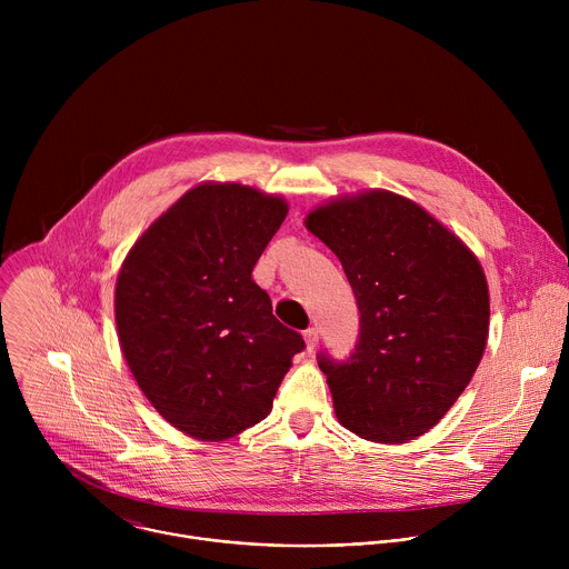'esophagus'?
<instances>
[{"label": "esophagus", "mask_w": 569, "mask_h": 569, "mask_svg": "<svg viewBox=\"0 0 569 569\" xmlns=\"http://www.w3.org/2000/svg\"><path fill=\"white\" fill-rule=\"evenodd\" d=\"M303 340H306V349L315 351L319 345V331L317 329H306L303 331Z\"/></svg>", "instance_id": "34e87169"}]
</instances>
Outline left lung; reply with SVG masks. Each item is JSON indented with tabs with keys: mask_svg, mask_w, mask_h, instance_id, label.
Masks as SVG:
<instances>
[{
	"mask_svg": "<svg viewBox=\"0 0 569 569\" xmlns=\"http://www.w3.org/2000/svg\"><path fill=\"white\" fill-rule=\"evenodd\" d=\"M306 229L340 259L360 310L351 358H317L338 421L378 443L426 435L468 387L489 338L477 257L423 207L380 189L312 209Z\"/></svg>",
	"mask_w": 569,
	"mask_h": 569,
	"instance_id": "left-lung-1",
	"label": "left lung"
}]
</instances>
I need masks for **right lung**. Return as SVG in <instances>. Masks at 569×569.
<instances>
[{
  "instance_id": "add662e5",
  "label": "right lung",
  "mask_w": 569,
  "mask_h": 569,
  "mask_svg": "<svg viewBox=\"0 0 569 569\" xmlns=\"http://www.w3.org/2000/svg\"><path fill=\"white\" fill-rule=\"evenodd\" d=\"M286 213L279 196L204 182L161 213L121 266L123 358L152 408L193 439H231L263 421L306 347L252 279Z\"/></svg>"
}]
</instances>
